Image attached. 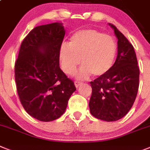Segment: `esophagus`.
<instances>
[{
	"mask_svg": "<svg viewBox=\"0 0 150 150\" xmlns=\"http://www.w3.org/2000/svg\"><path fill=\"white\" fill-rule=\"evenodd\" d=\"M74 83H75V85L76 88H79L80 85H82V82H81V81H75V82Z\"/></svg>",
	"mask_w": 150,
	"mask_h": 150,
	"instance_id": "esophagus-1",
	"label": "esophagus"
}]
</instances>
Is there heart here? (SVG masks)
Instances as JSON below:
<instances>
[{
    "mask_svg": "<svg viewBox=\"0 0 150 150\" xmlns=\"http://www.w3.org/2000/svg\"><path fill=\"white\" fill-rule=\"evenodd\" d=\"M117 50L111 36L96 30H79L71 36L69 45L63 44L60 48L62 68L71 75L81 62L84 65L77 72L78 78L87 79L92 74L102 76L113 66Z\"/></svg>",
    "mask_w": 150,
    "mask_h": 150,
    "instance_id": "obj_1",
    "label": "heart"
}]
</instances>
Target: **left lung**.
Masks as SVG:
<instances>
[{"label":"left lung","mask_w":150,"mask_h":150,"mask_svg":"<svg viewBox=\"0 0 150 150\" xmlns=\"http://www.w3.org/2000/svg\"><path fill=\"white\" fill-rule=\"evenodd\" d=\"M109 25L117 39V56L110 71L90 82L89 108L94 117L115 121L127 114L135 101L139 69L132 44L114 25Z\"/></svg>","instance_id":"obj_1"}]
</instances>
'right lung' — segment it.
I'll return each instance as SVG.
<instances>
[{"instance_id": "1", "label": "right lung", "mask_w": 150, "mask_h": 150, "mask_svg": "<svg viewBox=\"0 0 150 150\" xmlns=\"http://www.w3.org/2000/svg\"><path fill=\"white\" fill-rule=\"evenodd\" d=\"M65 33L59 23L36 26L23 40L15 62L19 98L25 110L40 121L60 117L76 90L59 67Z\"/></svg>"}]
</instances>
